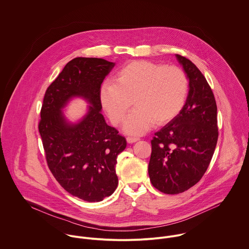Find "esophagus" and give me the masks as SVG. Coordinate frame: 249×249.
<instances>
[{
  "label": "esophagus",
  "instance_id": "obj_1",
  "mask_svg": "<svg viewBox=\"0 0 249 249\" xmlns=\"http://www.w3.org/2000/svg\"><path fill=\"white\" fill-rule=\"evenodd\" d=\"M138 140H139V138H135V137H127V138H126V141H127V143H129V144L135 143V142H137Z\"/></svg>",
  "mask_w": 249,
  "mask_h": 249
}]
</instances>
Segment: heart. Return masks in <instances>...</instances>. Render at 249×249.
I'll return each instance as SVG.
<instances>
[{
    "instance_id": "obj_1",
    "label": "heart",
    "mask_w": 249,
    "mask_h": 249,
    "mask_svg": "<svg viewBox=\"0 0 249 249\" xmlns=\"http://www.w3.org/2000/svg\"><path fill=\"white\" fill-rule=\"evenodd\" d=\"M188 94V79L182 70L148 61L126 64L99 90V100L114 125H120L129 108L124 129L141 135L153 124L163 125L182 110Z\"/></svg>"
}]
</instances>
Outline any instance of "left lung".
I'll return each mask as SVG.
<instances>
[{
    "label": "left lung",
    "mask_w": 249,
    "mask_h": 249,
    "mask_svg": "<svg viewBox=\"0 0 249 249\" xmlns=\"http://www.w3.org/2000/svg\"><path fill=\"white\" fill-rule=\"evenodd\" d=\"M176 58L189 90L181 112L151 141L148 169L152 184L166 194L181 193L202 178L218 138L217 107L210 85L191 61L178 54Z\"/></svg>",
    "instance_id": "1"
}]
</instances>
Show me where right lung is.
Segmentation results:
<instances>
[{
	"mask_svg": "<svg viewBox=\"0 0 249 249\" xmlns=\"http://www.w3.org/2000/svg\"><path fill=\"white\" fill-rule=\"evenodd\" d=\"M114 67L98 58L71 60L46 89L40 111L38 130L51 173L65 190L87 202L102 201L116 190L117 158L126 147L101 114L99 90ZM74 97L89 103L76 123L62 111Z\"/></svg>",
	"mask_w": 249,
	"mask_h": 249,
	"instance_id": "obj_1",
	"label": "right lung"
}]
</instances>
